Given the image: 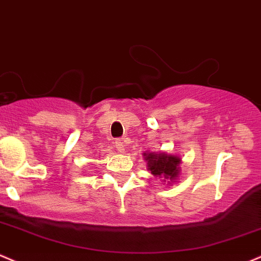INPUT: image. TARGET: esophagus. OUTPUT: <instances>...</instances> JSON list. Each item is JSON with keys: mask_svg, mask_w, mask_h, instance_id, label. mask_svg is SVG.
Here are the masks:
<instances>
[{"mask_svg": "<svg viewBox=\"0 0 261 261\" xmlns=\"http://www.w3.org/2000/svg\"><path fill=\"white\" fill-rule=\"evenodd\" d=\"M115 146H116V149H117V151H118V153H123V151H124V144H123V142L121 139L116 140Z\"/></svg>", "mask_w": 261, "mask_h": 261, "instance_id": "esophagus-1", "label": "esophagus"}]
</instances>
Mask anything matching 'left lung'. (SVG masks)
<instances>
[{
    "mask_svg": "<svg viewBox=\"0 0 261 261\" xmlns=\"http://www.w3.org/2000/svg\"><path fill=\"white\" fill-rule=\"evenodd\" d=\"M144 158L148 163V169L156 177H164L166 180H176L180 174L181 159L177 155L166 153H144Z\"/></svg>",
    "mask_w": 261,
    "mask_h": 261,
    "instance_id": "obj_1",
    "label": "left lung"
}]
</instances>
